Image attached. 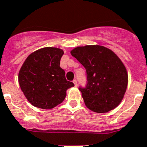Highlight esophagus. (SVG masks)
Returning a JSON list of instances; mask_svg holds the SVG:
<instances>
[{
    "mask_svg": "<svg viewBox=\"0 0 147 147\" xmlns=\"http://www.w3.org/2000/svg\"><path fill=\"white\" fill-rule=\"evenodd\" d=\"M73 83H74V85H75V86H76V87H77V86H78V84H77V80H76V79H74V80H73Z\"/></svg>",
    "mask_w": 147,
    "mask_h": 147,
    "instance_id": "34e87169",
    "label": "esophagus"
}]
</instances>
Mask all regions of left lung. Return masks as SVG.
<instances>
[{"label": "left lung", "instance_id": "1", "mask_svg": "<svg viewBox=\"0 0 147 147\" xmlns=\"http://www.w3.org/2000/svg\"><path fill=\"white\" fill-rule=\"evenodd\" d=\"M71 54L86 70V87L79 88L86 107L98 113L117 107L128 85V73L121 59L98 45L76 47Z\"/></svg>", "mask_w": 147, "mask_h": 147}]
</instances>
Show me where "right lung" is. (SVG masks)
<instances>
[{"mask_svg":"<svg viewBox=\"0 0 147 147\" xmlns=\"http://www.w3.org/2000/svg\"><path fill=\"white\" fill-rule=\"evenodd\" d=\"M62 49L46 47L30 54L18 73V82L29 102L37 108L53 109L65 98L74 84L60 67Z\"/></svg>","mask_w":147,"mask_h":147,"instance_id":"right-lung-1","label":"right lung"}]
</instances>
